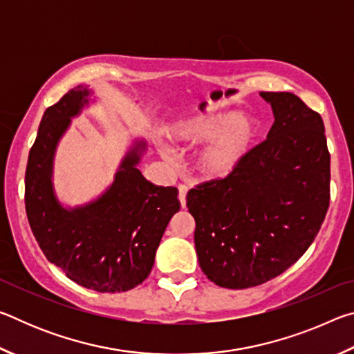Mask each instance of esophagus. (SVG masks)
I'll return each mask as SVG.
<instances>
[{"label": "esophagus", "instance_id": "obj_1", "mask_svg": "<svg viewBox=\"0 0 354 354\" xmlns=\"http://www.w3.org/2000/svg\"><path fill=\"white\" fill-rule=\"evenodd\" d=\"M178 190H179V201H181V206L185 207V195H187V192H189V185L187 184H179Z\"/></svg>", "mask_w": 354, "mask_h": 354}]
</instances>
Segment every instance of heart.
<instances>
[{
  "label": "heart",
  "mask_w": 354,
  "mask_h": 354,
  "mask_svg": "<svg viewBox=\"0 0 354 354\" xmlns=\"http://www.w3.org/2000/svg\"><path fill=\"white\" fill-rule=\"evenodd\" d=\"M257 123L247 115L215 112L189 120L176 136L192 145L207 142L198 156V170L206 178H225L236 170L254 142Z\"/></svg>",
  "instance_id": "b5f03b06"
}]
</instances>
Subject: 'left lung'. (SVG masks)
Returning <instances> with one entry per match:
<instances>
[{
  "label": "left lung",
  "mask_w": 354,
  "mask_h": 354,
  "mask_svg": "<svg viewBox=\"0 0 354 354\" xmlns=\"http://www.w3.org/2000/svg\"><path fill=\"white\" fill-rule=\"evenodd\" d=\"M274 123L226 178L189 190L203 273L226 289L267 283L295 263L329 207V151L319 112L289 92H261Z\"/></svg>",
  "instance_id": "obj_1"
}]
</instances>
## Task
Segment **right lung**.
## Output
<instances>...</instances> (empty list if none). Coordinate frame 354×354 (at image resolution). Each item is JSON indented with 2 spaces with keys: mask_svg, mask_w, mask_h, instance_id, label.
<instances>
[{
  "mask_svg": "<svg viewBox=\"0 0 354 354\" xmlns=\"http://www.w3.org/2000/svg\"><path fill=\"white\" fill-rule=\"evenodd\" d=\"M87 95L77 86L45 111L26 165V215L46 259L67 278L97 292H127L151 272L165 227L181 205L176 187L154 185L137 170L145 143L127 154L98 200L70 211L59 205L51 184L53 156Z\"/></svg>",
  "mask_w": 354,
  "mask_h": 354,
  "instance_id": "right-lung-1",
  "label": "right lung"
}]
</instances>
